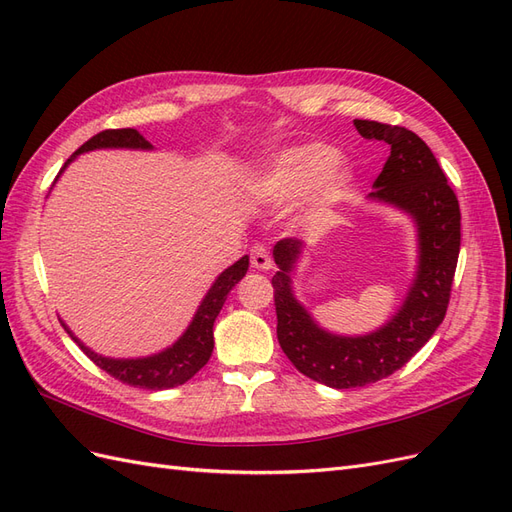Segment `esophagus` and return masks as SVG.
<instances>
[{"mask_svg": "<svg viewBox=\"0 0 512 512\" xmlns=\"http://www.w3.org/2000/svg\"><path fill=\"white\" fill-rule=\"evenodd\" d=\"M250 258H252V267L258 269V271L273 269V260H271L265 245H254L252 252H250Z\"/></svg>", "mask_w": 512, "mask_h": 512, "instance_id": "obj_1", "label": "esophagus"}]
</instances>
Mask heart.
<instances>
[{
	"mask_svg": "<svg viewBox=\"0 0 512 512\" xmlns=\"http://www.w3.org/2000/svg\"><path fill=\"white\" fill-rule=\"evenodd\" d=\"M339 151L327 143H305L275 153L254 173L243 190L262 205H286L301 198L305 218H320L352 194L354 170L339 164Z\"/></svg>",
	"mask_w": 512,
	"mask_h": 512,
	"instance_id": "heart-1",
	"label": "heart"
}]
</instances>
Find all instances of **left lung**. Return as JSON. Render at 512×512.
Segmentation results:
<instances>
[{"instance_id":"left-lung-1","label":"left lung","mask_w":512,"mask_h":512,"mask_svg":"<svg viewBox=\"0 0 512 512\" xmlns=\"http://www.w3.org/2000/svg\"><path fill=\"white\" fill-rule=\"evenodd\" d=\"M354 128L363 138L391 145L367 203L389 205L412 220L416 271L404 303L382 327L365 335H339L320 327L294 294L292 277L307 245L299 239L277 241V273L271 280L277 339L303 376L331 389H356L391 376L429 342L446 316L461 245L457 196L423 138L367 119H354Z\"/></svg>"}]
</instances>
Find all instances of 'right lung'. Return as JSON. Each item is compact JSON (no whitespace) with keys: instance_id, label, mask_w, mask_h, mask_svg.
I'll list each match as a JSON object with an SVG mask.
<instances>
[{"instance_id":"add662e5","label":"right lung","mask_w":512,"mask_h":512,"mask_svg":"<svg viewBox=\"0 0 512 512\" xmlns=\"http://www.w3.org/2000/svg\"><path fill=\"white\" fill-rule=\"evenodd\" d=\"M96 149H134V151H151L153 145L147 141V138L134 130V128H123V130H104L96 134L94 138L74 151V156L64 164V168L59 170L57 179L64 175V170L68 164L76 160V156L81 153H89ZM55 179V183H57ZM247 267H250V256L239 258L235 265H230L224 269L207 294L200 301L196 314L192 322L188 324L175 344H170L168 348L149 354V356H136V359H115V356H104L85 346L79 337H76L68 324H64L66 333L74 339V344H79V348L94 361L100 369H104L106 374H111L113 378L126 382L130 386H136V389H149V391H164V389H173V386L185 384L196 371L203 369L207 361L211 359L213 352V322L218 318L220 309L226 303L228 292L235 288L247 273Z\"/></svg>"}]
</instances>
